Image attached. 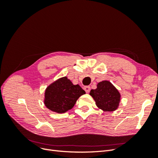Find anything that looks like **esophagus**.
<instances>
[{"instance_id":"34e87169","label":"esophagus","mask_w":158,"mask_h":158,"mask_svg":"<svg viewBox=\"0 0 158 158\" xmlns=\"http://www.w3.org/2000/svg\"><path fill=\"white\" fill-rule=\"evenodd\" d=\"M84 89L85 90V92L86 93H88L90 91V87L89 86H84Z\"/></svg>"}]
</instances>
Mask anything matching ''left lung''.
Returning a JSON list of instances; mask_svg holds the SVG:
<instances>
[{"label": "left lung", "instance_id": "8db88e82", "mask_svg": "<svg viewBox=\"0 0 158 158\" xmlns=\"http://www.w3.org/2000/svg\"><path fill=\"white\" fill-rule=\"evenodd\" d=\"M89 95L95 100L98 107L104 111H113L116 110L121 99L118 91L107 80L98 83L97 88L91 90Z\"/></svg>", "mask_w": 158, "mask_h": 158}]
</instances>
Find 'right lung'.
Listing matches in <instances>:
<instances>
[{
    "label": "right lung",
    "mask_w": 158,
    "mask_h": 158,
    "mask_svg": "<svg viewBox=\"0 0 158 158\" xmlns=\"http://www.w3.org/2000/svg\"><path fill=\"white\" fill-rule=\"evenodd\" d=\"M85 94V91L78 84L74 85L65 76L47 88L44 103L51 111L63 113L73 108L77 99Z\"/></svg>",
    "instance_id": "1"
}]
</instances>
